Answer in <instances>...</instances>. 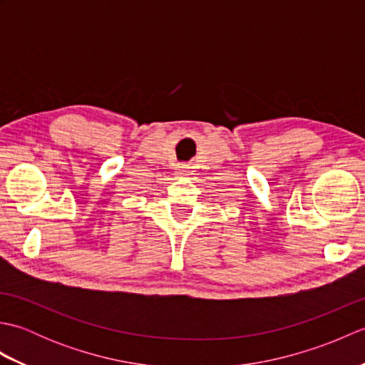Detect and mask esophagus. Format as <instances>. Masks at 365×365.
Returning a JSON list of instances; mask_svg holds the SVG:
<instances>
[{"label": "esophagus", "instance_id": "obj_1", "mask_svg": "<svg viewBox=\"0 0 365 365\" xmlns=\"http://www.w3.org/2000/svg\"><path fill=\"white\" fill-rule=\"evenodd\" d=\"M177 175H180V177H185V175H188V168L187 166H178L177 168Z\"/></svg>", "mask_w": 365, "mask_h": 365}]
</instances>
